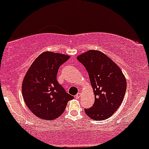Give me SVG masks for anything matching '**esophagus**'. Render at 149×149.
Listing matches in <instances>:
<instances>
[{"label":"esophagus","mask_w":149,"mask_h":149,"mask_svg":"<svg viewBox=\"0 0 149 149\" xmlns=\"http://www.w3.org/2000/svg\"><path fill=\"white\" fill-rule=\"evenodd\" d=\"M80 97H81V93H80V92H78V93L76 95V99H79Z\"/></svg>","instance_id":"obj_1"}]
</instances>
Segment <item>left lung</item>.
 Here are the masks:
<instances>
[{
	"label": "left lung",
	"mask_w": 149,
	"mask_h": 149,
	"mask_svg": "<svg viewBox=\"0 0 149 149\" xmlns=\"http://www.w3.org/2000/svg\"><path fill=\"white\" fill-rule=\"evenodd\" d=\"M77 59L88 71L95 97L94 105L85 109V113L95 120L109 118L123 100L127 88L125 77L118 66L101 51L90 49Z\"/></svg>",
	"instance_id": "1"
}]
</instances>
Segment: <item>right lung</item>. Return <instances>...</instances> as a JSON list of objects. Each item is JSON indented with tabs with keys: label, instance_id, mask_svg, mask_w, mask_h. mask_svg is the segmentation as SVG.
<instances>
[{
	"label": "right lung",
	"instance_id": "obj_1",
	"mask_svg": "<svg viewBox=\"0 0 149 149\" xmlns=\"http://www.w3.org/2000/svg\"><path fill=\"white\" fill-rule=\"evenodd\" d=\"M70 58L60 53L46 51L38 57L29 69L22 82V95L27 107L42 120L57 118L73 97L59 84V66Z\"/></svg>",
	"mask_w": 149,
	"mask_h": 149
}]
</instances>
